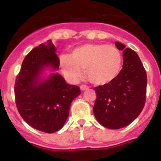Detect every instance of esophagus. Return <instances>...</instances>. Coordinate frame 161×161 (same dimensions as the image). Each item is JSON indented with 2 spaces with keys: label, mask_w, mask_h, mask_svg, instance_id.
Masks as SVG:
<instances>
[{
  "label": "esophagus",
  "mask_w": 161,
  "mask_h": 161,
  "mask_svg": "<svg viewBox=\"0 0 161 161\" xmlns=\"http://www.w3.org/2000/svg\"><path fill=\"white\" fill-rule=\"evenodd\" d=\"M80 90L81 91H84L85 90V89H89V86H87V85H82L80 86Z\"/></svg>",
  "instance_id": "obj_1"
}]
</instances>
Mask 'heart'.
<instances>
[{
	"label": "heart",
	"mask_w": 161,
	"mask_h": 161,
	"mask_svg": "<svg viewBox=\"0 0 161 161\" xmlns=\"http://www.w3.org/2000/svg\"><path fill=\"white\" fill-rule=\"evenodd\" d=\"M122 55L116 47L103 43L85 44L72 51L71 56L59 58L61 69L69 80L75 81L86 69L89 80L106 85L117 77L122 66Z\"/></svg>",
	"instance_id": "heart-1"
}]
</instances>
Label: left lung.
<instances>
[{
  "label": "left lung",
  "mask_w": 161,
  "mask_h": 161,
  "mask_svg": "<svg viewBox=\"0 0 161 161\" xmlns=\"http://www.w3.org/2000/svg\"><path fill=\"white\" fill-rule=\"evenodd\" d=\"M115 46L123 51V68L111 82L94 88L93 114L98 123L109 129L131 123L143 110L147 93V73L139 55L121 42Z\"/></svg>",
  "instance_id": "obj_1"
}]
</instances>
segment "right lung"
<instances>
[{
    "instance_id": "obj_1",
    "label": "right lung",
    "mask_w": 161,
    "mask_h": 161,
    "mask_svg": "<svg viewBox=\"0 0 161 161\" xmlns=\"http://www.w3.org/2000/svg\"><path fill=\"white\" fill-rule=\"evenodd\" d=\"M52 41L30 52L22 62L14 85L20 115L33 128L54 133L63 127L74 98L80 94L77 85H68L59 73L46 80L40 75L47 67L59 69V59Z\"/></svg>"
}]
</instances>
